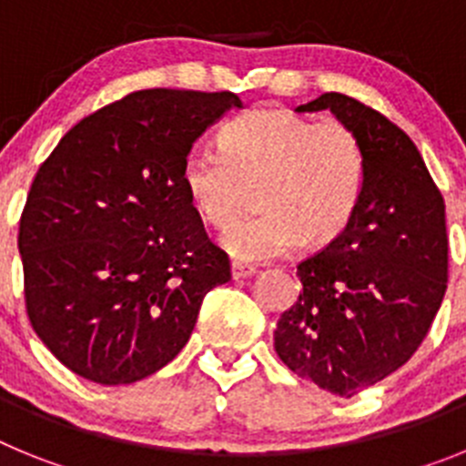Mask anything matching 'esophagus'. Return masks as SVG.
<instances>
[{"instance_id": "34e87169", "label": "esophagus", "mask_w": 466, "mask_h": 466, "mask_svg": "<svg viewBox=\"0 0 466 466\" xmlns=\"http://www.w3.org/2000/svg\"><path fill=\"white\" fill-rule=\"evenodd\" d=\"M254 273H257V268H254V266H249V263H240V261L230 263V278L233 279L252 278Z\"/></svg>"}]
</instances>
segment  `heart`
<instances>
[{
	"mask_svg": "<svg viewBox=\"0 0 466 466\" xmlns=\"http://www.w3.org/2000/svg\"><path fill=\"white\" fill-rule=\"evenodd\" d=\"M221 149L193 147L182 184L205 224L226 228L257 188L261 214L228 228L233 257L266 261L306 242L329 245L350 226L364 191L360 137L340 121H312L275 105L240 114L221 130Z\"/></svg>",
	"mask_w": 466,
	"mask_h": 466,
	"instance_id": "1",
	"label": "heart"
}]
</instances>
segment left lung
I'll list each match as a JSON object with an SVG mask.
<instances>
[{"label": "left lung", "instance_id": "left-lung-1", "mask_svg": "<svg viewBox=\"0 0 466 466\" xmlns=\"http://www.w3.org/2000/svg\"><path fill=\"white\" fill-rule=\"evenodd\" d=\"M364 147L366 175L348 228L299 263V300L275 329L296 376L352 397L394 373L425 340L448 287L446 203L413 139L355 97L324 93Z\"/></svg>", "mask_w": 466, "mask_h": 466}]
</instances>
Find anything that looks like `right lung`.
I'll use <instances>...</instances> for the list:
<instances>
[{
    "label": "right lung",
    "mask_w": 466,
    "mask_h": 466,
    "mask_svg": "<svg viewBox=\"0 0 466 466\" xmlns=\"http://www.w3.org/2000/svg\"><path fill=\"white\" fill-rule=\"evenodd\" d=\"M230 106H242L230 90H137L41 163L18 230L25 308L76 376L130 385L163 369L230 279L182 184L184 156Z\"/></svg>",
    "instance_id": "obj_1"
}]
</instances>
